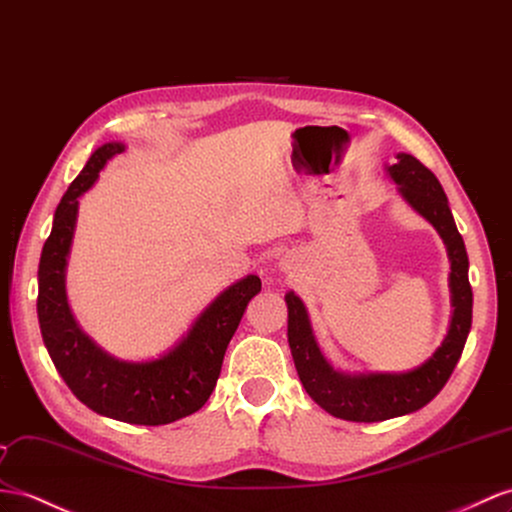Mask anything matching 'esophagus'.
<instances>
[{
	"label": "esophagus",
	"mask_w": 512,
	"mask_h": 512,
	"mask_svg": "<svg viewBox=\"0 0 512 512\" xmlns=\"http://www.w3.org/2000/svg\"><path fill=\"white\" fill-rule=\"evenodd\" d=\"M279 266H281V270H290V259L283 257V259L279 261Z\"/></svg>",
	"instance_id": "esophagus-1"
}]
</instances>
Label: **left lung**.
Listing matches in <instances>:
<instances>
[{
    "mask_svg": "<svg viewBox=\"0 0 512 512\" xmlns=\"http://www.w3.org/2000/svg\"><path fill=\"white\" fill-rule=\"evenodd\" d=\"M398 162L387 166V175L398 186L402 199L437 229L450 257L452 320L448 335L432 357L409 372L348 374L326 361L313 335L309 313L294 292L285 294L287 342L300 383L326 413L348 422H385L422 409L448 383L471 329V285L465 242L456 229L439 179L409 153H398Z\"/></svg>",
    "mask_w": 512,
    "mask_h": 512,
    "instance_id": "1",
    "label": "left lung"
}]
</instances>
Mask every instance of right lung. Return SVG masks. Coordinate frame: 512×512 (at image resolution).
Masks as SVG:
<instances>
[{"label":"right lung","instance_id":"right-lung-1","mask_svg":"<svg viewBox=\"0 0 512 512\" xmlns=\"http://www.w3.org/2000/svg\"><path fill=\"white\" fill-rule=\"evenodd\" d=\"M123 151V142L101 144L64 192L38 264L36 311L49 357L77 400L103 417L160 426L196 413L212 396L225 350L248 300L261 292V281L257 274H246L222 290L188 333L157 359L123 361L99 348L73 318L67 266L80 196L95 186L108 160Z\"/></svg>","mask_w":512,"mask_h":512}]
</instances>
